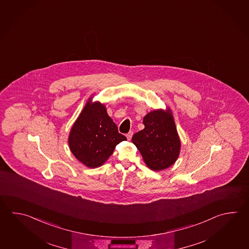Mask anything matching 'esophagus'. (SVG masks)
<instances>
[{
  "instance_id": "1",
  "label": "esophagus",
  "mask_w": 249,
  "mask_h": 249,
  "mask_svg": "<svg viewBox=\"0 0 249 249\" xmlns=\"http://www.w3.org/2000/svg\"><path fill=\"white\" fill-rule=\"evenodd\" d=\"M132 136H133V132L129 131L128 133H127V135H126V136H127V140H130L132 138Z\"/></svg>"
}]
</instances>
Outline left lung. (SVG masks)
Masks as SVG:
<instances>
[{"mask_svg": "<svg viewBox=\"0 0 249 249\" xmlns=\"http://www.w3.org/2000/svg\"><path fill=\"white\" fill-rule=\"evenodd\" d=\"M144 128L132 137L145 164L154 171L164 170L178 159L180 141L169 111L155 110L143 118Z\"/></svg>", "mask_w": 249, "mask_h": 249, "instance_id": "obj_1", "label": "left lung"}]
</instances>
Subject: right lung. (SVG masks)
Returning a JSON list of instances; mask_svg holds the SVG:
<instances>
[{"label":"right lung","mask_w":249,"mask_h":249,"mask_svg":"<svg viewBox=\"0 0 249 249\" xmlns=\"http://www.w3.org/2000/svg\"><path fill=\"white\" fill-rule=\"evenodd\" d=\"M126 140L108 116L105 106L89 101L71 128L69 144L80 162L94 168L103 164L115 146Z\"/></svg>","instance_id":"add662e5"}]
</instances>
